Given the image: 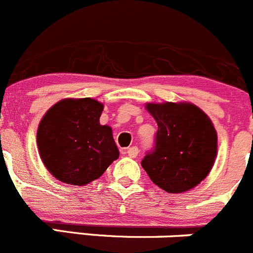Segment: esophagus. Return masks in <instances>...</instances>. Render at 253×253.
<instances>
[{"instance_id":"1","label":"esophagus","mask_w":253,"mask_h":253,"mask_svg":"<svg viewBox=\"0 0 253 253\" xmlns=\"http://www.w3.org/2000/svg\"><path fill=\"white\" fill-rule=\"evenodd\" d=\"M126 153H128L129 158H135L139 153V149L136 148V146H131V148H129L128 150H126Z\"/></svg>"}]
</instances>
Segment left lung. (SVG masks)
<instances>
[{"label": "left lung", "mask_w": 253, "mask_h": 253, "mask_svg": "<svg viewBox=\"0 0 253 253\" xmlns=\"http://www.w3.org/2000/svg\"><path fill=\"white\" fill-rule=\"evenodd\" d=\"M158 124L154 151L141 167L151 181L169 194H181L200 184L217 155V133L204 110L189 102L146 103Z\"/></svg>", "instance_id": "obj_1"}]
</instances>
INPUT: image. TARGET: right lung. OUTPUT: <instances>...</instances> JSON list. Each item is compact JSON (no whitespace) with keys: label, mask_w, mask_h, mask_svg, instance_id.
Listing matches in <instances>:
<instances>
[{"label":"right lung","mask_w":253,"mask_h":253,"mask_svg":"<svg viewBox=\"0 0 253 253\" xmlns=\"http://www.w3.org/2000/svg\"><path fill=\"white\" fill-rule=\"evenodd\" d=\"M104 104L92 98H66L50 107L37 129L40 156L64 184L84 186L119 158L113 131L99 118Z\"/></svg>","instance_id":"add662e5"}]
</instances>
